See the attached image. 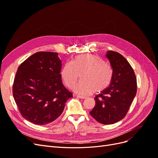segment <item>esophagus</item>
<instances>
[{
  "instance_id": "34e87169",
  "label": "esophagus",
  "mask_w": 158,
  "mask_h": 158,
  "mask_svg": "<svg viewBox=\"0 0 158 158\" xmlns=\"http://www.w3.org/2000/svg\"><path fill=\"white\" fill-rule=\"evenodd\" d=\"M76 96L78 98H80V99H85V98H86V97L82 96V95H76Z\"/></svg>"
}]
</instances>
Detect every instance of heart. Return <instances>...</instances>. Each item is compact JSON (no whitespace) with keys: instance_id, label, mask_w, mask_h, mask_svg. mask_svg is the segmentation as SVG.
I'll list each match as a JSON object with an SVG mask.
<instances>
[{"instance_id":"heart-1","label":"heart","mask_w":158,"mask_h":158,"mask_svg":"<svg viewBox=\"0 0 158 158\" xmlns=\"http://www.w3.org/2000/svg\"><path fill=\"white\" fill-rule=\"evenodd\" d=\"M81 76V81L75 85L76 93L86 95L106 90L111 84L113 70L111 66L98 55H80L75 56L71 63H66L60 70V76L64 84L73 88Z\"/></svg>"}]
</instances>
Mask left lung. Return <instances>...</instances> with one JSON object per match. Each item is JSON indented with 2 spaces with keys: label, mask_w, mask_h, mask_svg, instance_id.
I'll return each instance as SVG.
<instances>
[{
  "label": "left lung",
  "mask_w": 158,
  "mask_h": 158,
  "mask_svg": "<svg viewBox=\"0 0 158 158\" xmlns=\"http://www.w3.org/2000/svg\"><path fill=\"white\" fill-rule=\"evenodd\" d=\"M113 70L111 84L94 98L95 105L89 112L98 122L111 125L125 117L136 94V78L127 60L117 52L106 55Z\"/></svg>",
  "instance_id": "8db88e82"
}]
</instances>
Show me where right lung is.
<instances>
[{
	"label": "right lung",
	"mask_w": 158,
	"mask_h": 158,
	"mask_svg": "<svg viewBox=\"0 0 158 158\" xmlns=\"http://www.w3.org/2000/svg\"><path fill=\"white\" fill-rule=\"evenodd\" d=\"M61 60L57 52H37L19 66L12 87L22 116L44 125L58 118L73 97L61 80Z\"/></svg>",
	"instance_id": "right-lung-1"
}]
</instances>
